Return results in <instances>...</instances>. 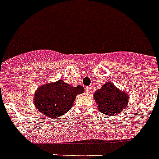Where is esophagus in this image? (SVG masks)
<instances>
[{"mask_svg": "<svg viewBox=\"0 0 159 159\" xmlns=\"http://www.w3.org/2000/svg\"><path fill=\"white\" fill-rule=\"evenodd\" d=\"M91 86H86V93H90V92H91Z\"/></svg>", "mask_w": 159, "mask_h": 159, "instance_id": "1", "label": "esophagus"}]
</instances>
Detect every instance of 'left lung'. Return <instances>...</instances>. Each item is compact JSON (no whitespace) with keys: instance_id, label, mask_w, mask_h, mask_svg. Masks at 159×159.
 <instances>
[{"instance_id":"8db88e82","label":"left lung","mask_w":159,"mask_h":159,"mask_svg":"<svg viewBox=\"0 0 159 159\" xmlns=\"http://www.w3.org/2000/svg\"><path fill=\"white\" fill-rule=\"evenodd\" d=\"M98 109L108 116H116L126 107L129 96L126 91H120L112 82H106L94 93Z\"/></svg>"}]
</instances>
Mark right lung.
<instances>
[{"mask_svg":"<svg viewBox=\"0 0 159 159\" xmlns=\"http://www.w3.org/2000/svg\"><path fill=\"white\" fill-rule=\"evenodd\" d=\"M83 92V86H72L59 80L37 88L33 101L42 114L50 118L59 117L72 109L76 96Z\"/></svg>","mask_w":159,"mask_h":159,"instance_id":"right-lung-1","label":"right lung"}]
</instances>
